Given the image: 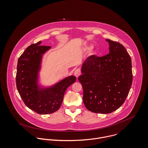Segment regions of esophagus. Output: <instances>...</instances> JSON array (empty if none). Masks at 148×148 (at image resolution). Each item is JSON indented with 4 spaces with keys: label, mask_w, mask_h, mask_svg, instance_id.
<instances>
[{
    "label": "esophagus",
    "mask_w": 148,
    "mask_h": 148,
    "mask_svg": "<svg viewBox=\"0 0 148 148\" xmlns=\"http://www.w3.org/2000/svg\"><path fill=\"white\" fill-rule=\"evenodd\" d=\"M74 74V75H75L77 78H78V77L80 75V74H81V70H80L79 69H76V70H75Z\"/></svg>",
    "instance_id": "obj_1"
}]
</instances>
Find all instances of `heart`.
<instances>
[{"instance_id":"1","label":"heart","mask_w":148,"mask_h":148,"mask_svg":"<svg viewBox=\"0 0 148 148\" xmlns=\"http://www.w3.org/2000/svg\"><path fill=\"white\" fill-rule=\"evenodd\" d=\"M92 48V46H91V45H87V46H84V49L85 50L88 51V50H90Z\"/></svg>"}]
</instances>
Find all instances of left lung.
Returning a JSON list of instances; mask_svg holds the SVG:
<instances>
[{
    "mask_svg": "<svg viewBox=\"0 0 148 148\" xmlns=\"http://www.w3.org/2000/svg\"><path fill=\"white\" fill-rule=\"evenodd\" d=\"M109 54L88 57L84 62L78 80L83 88V102L94 113L110 114L127 97L132 83V62L123 45L106 39Z\"/></svg>",
    "mask_w": 148,
    "mask_h": 148,
    "instance_id": "8db88e82",
    "label": "left lung"
}]
</instances>
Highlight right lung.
<instances>
[{
    "label": "right lung",
    "mask_w": 148,
    "mask_h": 148,
    "mask_svg": "<svg viewBox=\"0 0 148 148\" xmlns=\"http://www.w3.org/2000/svg\"><path fill=\"white\" fill-rule=\"evenodd\" d=\"M41 43L40 41L29 46L18 58L16 81L17 91L26 106L37 114L46 115L60 108L66 90L75 82L76 77L69 76L50 87L39 85L42 58L51 49L40 46Z\"/></svg>",
    "instance_id": "1"
}]
</instances>
